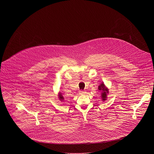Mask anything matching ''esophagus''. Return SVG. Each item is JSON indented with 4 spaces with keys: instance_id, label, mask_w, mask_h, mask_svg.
<instances>
[{
    "instance_id": "34e87169",
    "label": "esophagus",
    "mask_w": 154,
    "mask_h": 154,
    "mask_svg": "<svg viewBox=\"0 0 154 154\" xmlns=\"http://www.w3.org/2000/svg\"><path fill=\"white\" fill-rule=\"evenodd\" d=\"M86 93V91H79V94H80V95H83V94H85Z\"/></svg>"
}]
</instances>
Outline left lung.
I'll use <instances>...</instances> for the list:
<instances>
[{"label": "left lung", "mask_w": 154, "mask_h": 154, "mask_svg": "<svg viewBox=\"0 0 154 154\" xmlns=\"http://www.w3.org/2000/svg\"><path fill=\"white\" fill-rule=\"evenodd\" d=\"M98 89L100 91H101L102 100L103 101H106L107 100V94L109 93V89L105 86L104 83H102V84H101V85H99Z\"/></svg>", "instance_id": "left-lung-1"}]
</instances>
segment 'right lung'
Returning <instances> with one entry per match:
<instances>
[{"instance_id":"add662e5","label":"right lung","mask_w":154,"mask_h":154,"mask_svg":"<svg viewBox=\"0 0 154 154\" xmlns=\"http://www.w3.org/2000/svg\"><path fill=\"white\" fill-rule=\"evenodd\" d=\"M58 96H59V100H60V101H63V100L64 98H63V97L62 96V93H60H60L59 94Z\"/></svg>"}]
</instances>
